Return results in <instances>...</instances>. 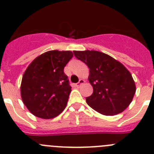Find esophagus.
Instances as JSON below:
<instances>
[{
    "mask_svg": "<svg viewBox=\"0 0 154 154\" xmlns=\"http://www.w3.org/2000/svg\"><path fill=\"white\" fill-rule=\"evenodd\" d=\"M84 83H85V81H84L83 79H80V80H79V81H78V83H77V86L80 87L81 85H82Z\"/></svg>",
    "mask_w": 154,
    "mask_h": 154,
    "instance_id": "obj_1",
    "label": "esophagus"
}]
</instances>
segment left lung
I'll return each instance as SVG.
<instances>
[{
    "mask_svg": "<svg viewBox=\"0 0 154 154\" xmlns=\"http://www.w3.org/2000/svg\"><path fill=\"white\" fill-rule=\"evenodd\" d=\"M73 54L90 69L88 80L93 87V94L86 97L88 105L105 116L123 112L136 93L135 82L129 70L101 52L73 51Z\"/></svg>",
    "mask_w": 154,
    "mask_h": 154,
    "instance_id": "obj_1",
    "label": "left lung"
}]
</instances>
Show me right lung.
<instances>
[{"label":"right lung","mask_w":154,"mask_h":154,"mask_svg":"<svg viewBox=\"0 0 154 154\" xmlns=\"http://www.w3.org/2000/svg\"><path fill=\"white\" fill-rule=\"evenodd\" d=\"M72 57L71 51L52 50L29 64L21 80V95L32 114L49 119L66 108L71 87L63 69Z\"/></svg>","instance_id":"right-lung-1"}]
</instances>
